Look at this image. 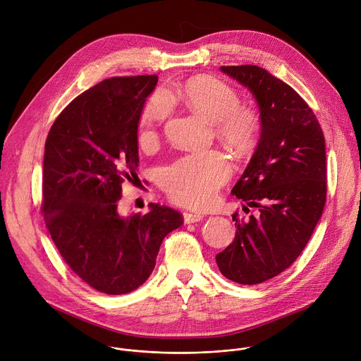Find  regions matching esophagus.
I'll list each match as a JSON object with an SVG mask.
<instances>
[{
  "label": "esophagus",
  "instance_id": "34e87169",
  "mask_svg": "<svg viewBox=\"0 0 361 361\" xmlns=\"http://www.w3.org/2000/svg\"><path fill=\"white\" fill-rule=\"evenodd\" d=\"M204 218L201 212H184V222L185 224H194Z\"/></svg>",
  "mask_w": 361,
  "mask_h": 361
}]
</instances>
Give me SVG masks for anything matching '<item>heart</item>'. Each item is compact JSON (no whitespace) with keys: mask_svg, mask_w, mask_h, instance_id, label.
<instances>
[{"mask_svg":"<svg viewBox=\"0 0 361 361\" xmlns=\"http://www.w3.org/2000/svg\"><path fill=\"white\" fill-rule=\"evenodd\" d=\"M185 103L200 116L212 122L216 137L235 154H251L262 133L258 110L239 104L236 90L212 76H195L178 85L169 94L156 90L147 99L140 114L139 142L149 147L159 139V129L171 110V102ZM231 176L228 156L218 149L191 152L167 164L160 183L169 198L185 207L207 205Z\"/></svg>","mask_w":361,"mask_h":361,"instance_id":"b5f03b06","label":"heart"}]
</instances>
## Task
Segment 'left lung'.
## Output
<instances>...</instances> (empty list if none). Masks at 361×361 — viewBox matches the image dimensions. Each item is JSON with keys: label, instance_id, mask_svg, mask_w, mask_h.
Segmentation results:
<instances>
[{"label": "left lung", "instance_id": "1", "mask_svg": "<svg viewBox=\"0 0 361 361\" xmlns=\"http://www.w3.org/2000/svg\"><path fill=\"white\" fill-rule=\"evenodd\" d=\"M255 96L261 140L232 194L258 208L250 219L232 215L236 233L215 259L232 282L257 285L289 268L307 245L327 192L324 135L305 99L257 65L221 66ZM248 209V207H244Z\"/></svg>", "mask_w": 361, "mask_h": 361}]
</instances>
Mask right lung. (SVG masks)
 Returning <instances> with one entry per match:
<instances>
[{
  "instance_id": "right-lung-1",
  "label": "right lung",
  "mask_w": 361,
  "mask_h": 361,
  "mask_svg": "<svg viewBox=\"0 0 361 361\" xmlns=\"http://www.w3.org/2000/svg\"><path fill=\"white\" fill-rule=\"evenodd\" d=\"M157 75L114 76L75 97L45 142L41 211L62 259L90 288L123 295L146 282L183 215L154 204L120 216L122 185L139 177L137 126Z\"/></svg>"
}]
</instances>
